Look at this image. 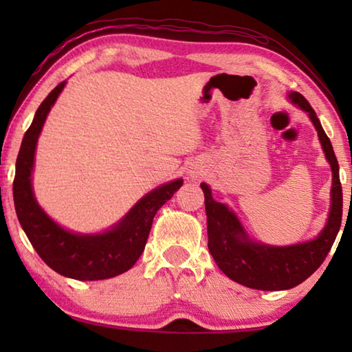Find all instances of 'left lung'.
Here are the masks:
<instances>
[{
    "mask_svg": "<svg viewBox=\"0 0 352 352\" xmlns=\"http://www.w3.org/2000/svg\"><path fill=\"white\" fill-rule=\"evenodd\" d=\"M290 99L311 116L332 169L331 212L324 230L318 237L290 247H269L254 243L247 237L234 212L212 199L211 189L206 183L200 184L205 194L210 253L226 276L250 289L287 290L306 281L323 264L342 225L343 192L338 177V162L331 140L327 138L320 119L307 99L296 91L290 93Z\"/></svg>",
    "mask_w": 352,
    "mask_h": 352,
    "instance_id": "8db88e82",
    "label": "left lung"
}]
</instances>
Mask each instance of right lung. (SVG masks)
I'll return each instance as SVG.
<instances>
[{"label": "right lung", "mask_w": 352, "mask_h": 352, "mask_svg": "<svg viewBox=\"0 0 352 352\" xmlns=\"http://www.w3.org/2000/svg\"><path fill=\"white\" fill-rule=\"evenodd\" d=\"M63 87L65 82L58 83L47 94L35 111L31 127L26 130L16 157L14 204L21 228L46 265L67 278L98 281L132 269L144 252L155 214L180 189L183 180L170 182L153 189L115 228L102 234H74L52 222L34 199L31 174L41 127Z\"/></svg>", "instance_id": "add662e5"}]
</instances>
